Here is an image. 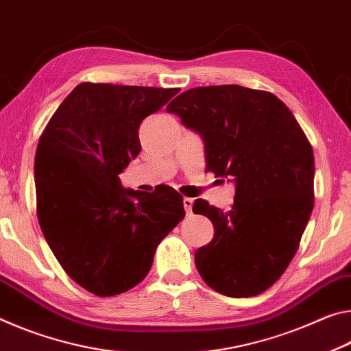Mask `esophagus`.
<instances>
[{"mask_svg": "<svg viewBox=\"0 0 351 351\" xmlns=\"http://www.w3.org/2000/svg\"><path fill=\"white\" fill-rule=\"evenodd\" d=\"M193 204H194V200H193V199H189V197H185V199H183V206H185V211H186V213H191V210H193Z\"/></svg>", "mask_w": 351, "mask_h": 351, "instance_id": "34e87169", "label": "esophagus"}]
</instances>
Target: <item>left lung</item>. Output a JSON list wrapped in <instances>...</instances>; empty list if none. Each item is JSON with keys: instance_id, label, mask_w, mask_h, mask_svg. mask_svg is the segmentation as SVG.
I'll return each instance as SVG.
<instances>
[{"instance_id": "1", "label": "left lung", "mask_w": 351, "mask_h": 351, "mask_svg": "<svg viewBox=\"0 0 351 351\" xmlns=\"http://www.w3.org/2000/svg\"><path fill=\"white\" fill-rule=\"evenodd\" d=\"M166 110L202 136L206 171L237 185L230 211L204 199L193 205L215 227L194 255L200 277L228 297L261 294L289 266L314 206L305 132L277 96L241 85L183 91Z\"/></svg>"}]
</instances>
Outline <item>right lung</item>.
Instances as JSON below:
<instances>
[{
	"label": "right lung",
	"mask_w": 351,
	"mask_h": 351,
	"mask_svg": "<svg viewBox=\"0 0 351 351\" xmlns=\"http://www.w3.org/2000/svg\"><path fill=\"white\" fill-rule=\"evenodd\" d=\"M179 91L80 84L40 136V227L63 271L91 294L118 295L143 281L157 245L185 217L176 189L134 191L118 177L141 151L143 119Z\"/></svg>",
	"instance_id": "obj_1"
}]
</instances>
